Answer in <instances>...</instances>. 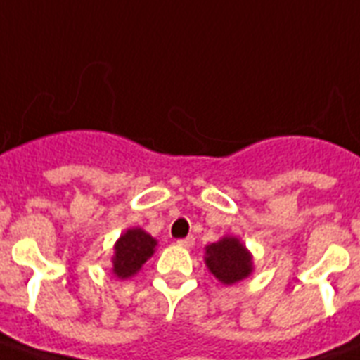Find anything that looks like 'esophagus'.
<instances>
[{
    "label": "esophagus",
    "instance_id": "34e87169",
    "mask_svg": "<svg viewBox=\"0 0 360 360\" xmlns=\"http://www.w3.org/2000/svg\"><path fill=\"white\" fill-rule=\"evenodd\" d=\"M177 245L183 246V248H192V245H194V237L188 236L185 237V239H179L177 240Z\"/></svg>",
    "mask_w": 360,
    "mask_h": 360
}]
</instances>
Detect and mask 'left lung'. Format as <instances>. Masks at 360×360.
<instances>
[{"instance_id":"obj_1","label":"left lung","mask_w":360,"mask_h":360,"mask_svg":"<svg viewBox=\"0 0 360 360\" xmlns=\"http://www.w3.org/2000/svg\"><path fill=\"white\" fill-rule=\"evenodd\" d=\"M203 262L220 284L233 285L254 273V256L236 236L220 237L205 246Z\"/></svg>"}]
</instances>
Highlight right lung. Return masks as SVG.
I'll return each instance as SVG.
<instances>
[{
  "mask_svg": "<svg viewBox=\"0 0 360 360\" xmlns=\"http://www.w3.org/2000/svg\"><path fill=\"white\" fill-rule=\"evenodd\" d=\"M158 240L141 228H129L115 240L112 273L117 280H129L140 273L143 263L155 254Z\"/></svg>",
  "mask_w": 360,
  "mask_h": 360,
  "instance_id": "right-lung-1",
  "label": "right lung"
}]
</instances>
